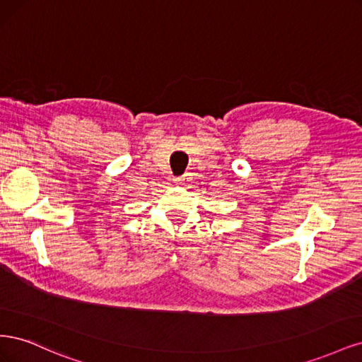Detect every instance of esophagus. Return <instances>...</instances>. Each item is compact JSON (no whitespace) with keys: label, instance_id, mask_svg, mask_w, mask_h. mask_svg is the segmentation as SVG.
Returning <instances> with one entry per match:
<instances>
[{"label":"esophagus","instance_id":"esophagus-1","mask_svg":"<svg viewBox=\"0 0 362 362\" xmlns=\"http://www.w3.org/2000/svg\"><path fill=\"white\" fill-rule=\"evenodd\" d=\"M184 182H185V178H182V177L175 178V184H177V185H182Z\"/></svg>","mask_w":362,"mask_h":362}]
</instances>
